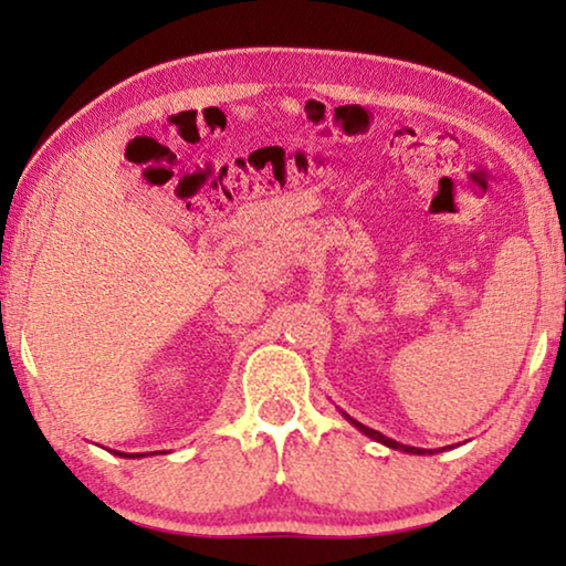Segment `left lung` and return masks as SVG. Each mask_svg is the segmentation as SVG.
<instances>
[{"label": "left lung", "mask_w": 566, "mask_h": 566, "mask_svg": "<svg viewBox=\"0 0 566 566\" xmlns=\"http://www.w3.org/2000/svg\"><path fill=\"white\" fill-rule=\"evenodd\" d=\"M343 417L347 422L353 424V428H358L363 436H368L370 440H376V443H381V446H386V448H391V451H405V453H415V455H432V453H438V451H446V448H438V451H430V448H415V446H405V443H397V440H391V438H386V436H381V432L378 430H374V428H366V424L363 422H358V420H353L350 415H345L343 412Z\"/></svg>", "instance_id": "left-lung-1"}]
</instances>
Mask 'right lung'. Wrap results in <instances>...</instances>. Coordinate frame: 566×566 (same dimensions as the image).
<instances>
[{"label":"right lung","instance_id":"1","mask_svg":"<svg viewBox=\"0 0 566 566\" xmlns=\"http://www.w3.org/2000/svg\"><path fill=\"white\" fill-rule=\"evenodd\" d=\"M115 455H123V459H142V455H146V453H120V451H115Z\"/></svg>","mask_w":566,"mask_h":566}]
</instances>
